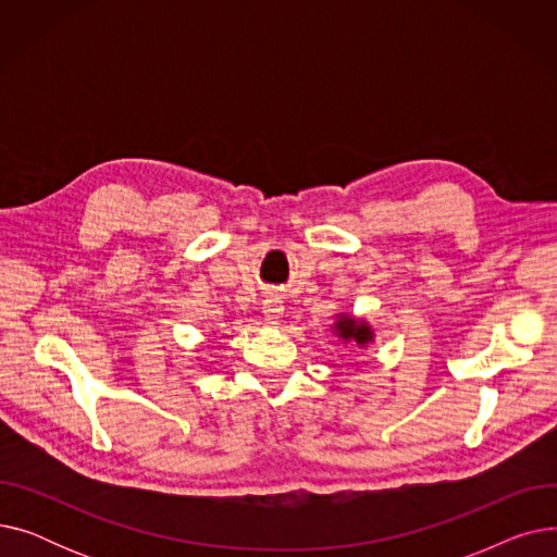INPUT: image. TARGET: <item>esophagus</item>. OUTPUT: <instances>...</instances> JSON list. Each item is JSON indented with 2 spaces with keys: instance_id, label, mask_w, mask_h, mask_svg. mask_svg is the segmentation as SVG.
<instances>
[{
  "instance_id": "1",
  "label": "esophagus",
  "mask_w": 557,
  "mask_h": 557,
  "mask_svg": "<svg viewBox=\"0 0 557 557\" xmlns=\"http://www.w3.org/2000/svg\"><path fill=\"white\" fill-rule=\"evenodd\" d=\"M261 309H263V315H267V320H269L271 325L280 323V318H282V313H284V305H282L280 298H275V296L267 298V300H263Z\"/></svg>"
}]
</instances>
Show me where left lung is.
I'll return each mask as SVG.
<instances>
[{"label": "left lung", "instance_id": "1", "mask_svg": "<svg viewBox=\"0 0 557 557\" xmlns=\"http://www.w3.org/2000/svg\"><path fill=\"white\" fill-rule=\"evenodd\" d=\"M334 332L345 343L352 341L359 347H368L374 341V330L366 323V320H359V318L347 315V313H338V320L334 323Z\"/></svg>", "mask_w": 557, "mask_h": 557}]
</instances>
